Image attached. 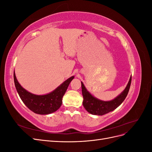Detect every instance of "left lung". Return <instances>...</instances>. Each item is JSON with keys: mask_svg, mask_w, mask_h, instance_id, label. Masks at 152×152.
Segmentation results:
<instances>
[{"mask_svg": "<svg viewBox=\"0 0 152 152\" xmlns=\"http://www.w3.org/2000/svg\"><path fill=\"white\" fill-rule=\"evenodd\" d=\"M131 83V76L125 89L120 95H118L117 97L112 101L104 102V101L99 100L92 96L89 93V91H87L84 84L81 82L82 93L84 98L82 103H83L84 107L89 113L93 115H103L112 112L119 105H121L124 99H126L130 88Z\"/></svg>", "mask_w": 152, "mask_h": 152, "instance_id": "obj_1", "label": "left lung"}]
</instances>
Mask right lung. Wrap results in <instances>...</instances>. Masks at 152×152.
Returning a JSON list of instances; mask_svg holds the SVG:
<instances>
[{
  "instance_id": "1",
  "label": "right lung",
  "mask_w": 152,
  "mask_h": 152,
  "mask_svg": "<svg viewBox=\"0 0 152 152\" xmlns=\"http://www.w3.org/2000/svg\"><path fill=\"white\" fill-rule=\"evenodd\" d=\"M74 76L69 78L51 93L45 95H36L25 90L18 82L14 72V81L16 89L22 102L32 112L40 115H47L58 110L62 104L64 94L73 79Z\"/></svg>"
}]
</instances>
